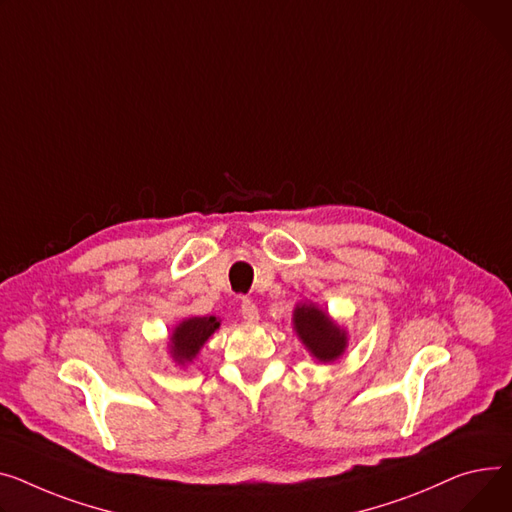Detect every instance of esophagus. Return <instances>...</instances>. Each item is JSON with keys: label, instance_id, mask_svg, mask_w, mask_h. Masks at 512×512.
<instances>
[{"label": "esophagus", "instance_id": "1", "mask_svg": "<svg viewBox=\"0 0 512 512\" xmlns=\"http://www.w3.org/2000/svg\"><path fill=\"white\" fill-rule=\"evenodd\" d=\"M241 315L247 323H257L259 321V309L257 304L249 298H243V304H241Z\"/></svg>", "mask_w": 512, "mask_h": 512}]
</instances>
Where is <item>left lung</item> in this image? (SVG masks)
Here are the masks:
<instances>
[{
	"label": "left lung",
	"instance_id": "1",
	"mask_svg": "<svg viewBox=\"0 0 512 512\" xmlns=\"http://www.w3.org/2000/svg\"><path fill=\"white\" fill-rule=\"evenodd\" d=\"M292 329L302 346L321 364H333L348 350V329L313 300H302L294 306Z\"/></svg>",
	"mask_w": 512,
	"mask_h": 512
}]
</instances>
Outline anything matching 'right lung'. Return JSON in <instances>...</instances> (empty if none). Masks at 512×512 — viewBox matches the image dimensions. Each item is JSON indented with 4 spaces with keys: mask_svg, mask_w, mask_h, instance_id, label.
<instances>
[{
    "mask_svg": "<svg viewBox=\"0 0 512 512\" xmlns=\"http://www.w3.org/2000/svg\"><path fill=\"white\" fill-rule=\"evenodd\" d=\"M220 319L218 317H187L181 323H177L168 335V344L166 350L173 358L175 364L187 366L191 364L199 350L206 346L208 339L220 329Z\"/></svg>",
    "mask_w": 512,
    "mask_h": 512,
    "instance_id": "1",
    "label": "right lung"
}]
</instances>
